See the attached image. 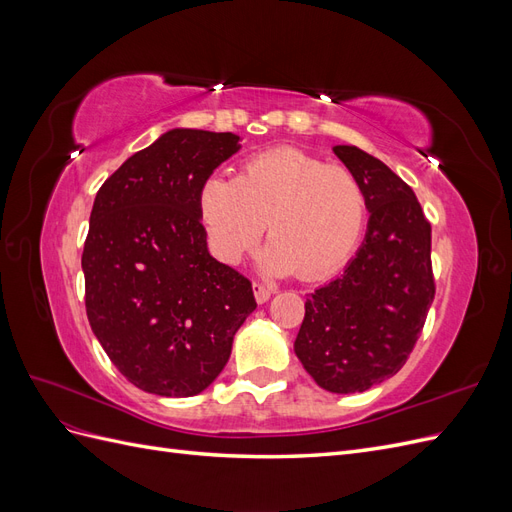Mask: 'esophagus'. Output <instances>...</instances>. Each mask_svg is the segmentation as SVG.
I'll use <instances>...</instances> for the list:
<instances>
[{
  "mask_svg": "<svg viewBox=\"0 0 512 512\" xmlns=\"http://www.w3.org/2000/svg\"><path fill=\"white\" fill-rule=\"evenodd\" d=\"M275 292L273 286H267V284H260V282H254V297L258 303H267L271 299V294Z\"/></svg>",
  "mask_w": 512,
  "mask_h": 512,
  "instance_id": "34e87169",
  "label": "esophagus"
}]
</instances>
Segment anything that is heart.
<instances>
[{
  "label": "heart",
  "mask_w": 512,
  "mask_h": 512,
  "mask_svg": "<svg viewBox=\"0 0 512 512\" xmlns=\"http://www.w3.org/2000/svg\"><path fill=\"white\" fill-rule=\"evenodd\" d=\"M198 215L213 254L235 265L267 224L269 271L320 280L342 269L367 224V194L350 168L297 147H271L243 160L235 179L209 175Z\"/></svg>",
  "instance_id": "obj_1"
}]
</instances>
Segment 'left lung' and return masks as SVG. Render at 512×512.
Segmentation results:
<instances>
[{"label": "left lung", "mask_w": 512, "mask_h": 512, "mask_svg": "<svg viewBox=\"0 0 512 512\" xmlns=\"http://www.w3.org/2000/svg\"><path fill=\"white\" fill-rule=\"evenodd\" d=\"M359 177L369 222L344 275L305 301L294 352L318 386L363 393L406 365L436 297L431 224L410 185L354 145L333 147Z\"/></svg>", "instance_id": "obj_1"}]
</instances>
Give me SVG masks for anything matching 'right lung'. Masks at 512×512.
Listing matches in <instances>:
<instances>
[{"label":"right lung","instance_id":"right-lung-1","mask_svg":"<svg viewBox=\"0 0 512 512\" xmlns=\"http://www.w3.org/2000/svg\"><path fill=\"white\" fill-rule=\"evenodd\" d=\"M237 151L232 132L175 128L96 194L83 250L87 318L141 391L203 393L256 309L252 282L209 254L198 215L200 183Z\"/></svg>","mask_w":512,"mask_h":512}]
</instances>
